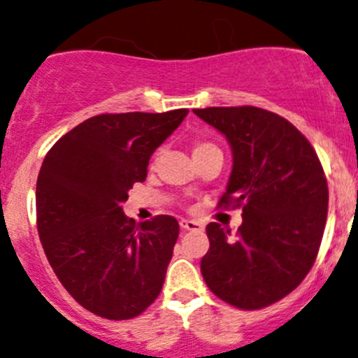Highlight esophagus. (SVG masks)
<instances>
[{
    "label": "esophagus",
    "instance_id": "34e87169",
    "mask_svg": "<svg viewBox=\"0 0 358 358\" xmlns=\"http://www.w3.org/2000/svg\"><path fill=\"white\" fill-rule=\"evenodd\" d=\"M180 229L182 231H196V229H201V224L198 222V220H191V219H182L180 220Z\"/></svg>",
    "mask_w": 358,
    "mask_h": 358
}]
</instances>
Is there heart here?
Wrapping results in <instances>:
<instances>
[{"instance_id": "b5f03b06", "label": "heart", "mask_w": 358, "mask_h": 358, "mask_svg": "<svg viewBox=\"0 0 358 358\" xmlns=\"http://www.w3.org/2000/svg\"><path fill=\"white\" fill-rule=\"evenodd\" d=\"M212 148H215V146L210 145V143H206V141H196V143H194V145H193V155L205 153V152H208V150H212Z\"/></svg>"}]
</instances>
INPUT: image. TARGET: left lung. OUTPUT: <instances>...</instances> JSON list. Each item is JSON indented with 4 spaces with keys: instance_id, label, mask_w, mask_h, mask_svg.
<instances>
[{
    "instance_id": "8db88e82",
    "label": "left lung",
    "mask_w": 358,
    "mask_h": 358,
    "mask_svg": "<svg viewBox=\"0 0 358 358\" xmlns=\"http://www.w3.org/2000/svg\"><path fill=\"white\" fill-rule=\"evenodd\" d=\"M194 115L226 136L233 171L219 206H243L238 236L206 226L201 274L213 294L259 310L296 288L314 265L327 219L326 176L308 139L257 106H208Z\"/></svg>"
}]
</instances>
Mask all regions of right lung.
<instances>
[{
  "label": "right lung",
  "instance_id": "1",
  "mask_svg": "<svg viewBox=\"0 0 358 358\" xmlns=\"http://www.w3.org/2000/svg\"><path fill=\"white\" fill-rule=\"evenodd\" d=\"M187 112L91 117L44 157L36 186L39 239L64 288L93 314L132 319L160 294L178 220L157 215L136 222L122 203Z\"/></svg>",
  "mask_w": 358,
  "mask_h": 358
}]
</instances>
